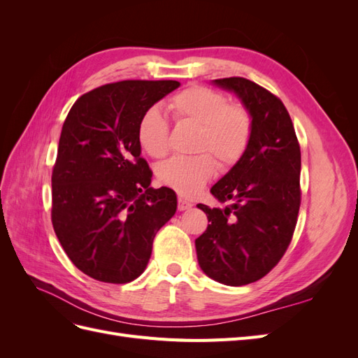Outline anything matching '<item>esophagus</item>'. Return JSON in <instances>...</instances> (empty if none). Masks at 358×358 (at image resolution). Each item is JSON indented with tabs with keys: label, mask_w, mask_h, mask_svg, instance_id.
<instances>
[{
	"label": "esophagus",
	"mask_w": 358,
	"mask_h": 358,
	"mask_svg": "<svg viewBox=\"0 0 358 358\" xmlns=\"http://www.w3.org/2000/svg\"><path fill=\"white\" fill-rule=\"evenodd\" d=\"M191 208H192V203L191 201L179 197V200H178V209L179 210H187V209H191Z\"/></svg>",
	"instance_id": "34e87169"
}]
</instances>
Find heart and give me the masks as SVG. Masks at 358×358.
I'll return each instance as SVG.
<instances>
[{
	"label": "heart",
	"mask_w": 358,
	"mask_h": 358,
	"mask_svg": "<svg viewBox=\"0 0 358 358\" xmlns=\"http://www.w3.org/2000/svg\"><path fill=\"white\" fill-rule=\"evenodd\" d=\"M178 121L199 128L197 152H210L222 167L239 162L251 142L252 117L242 104H229L227 96L206 86H189L169 103ZM137 140L145 152L162 158L170 149L167 117L157 106L149 107L137 125ZM209 154L175 157L157 167L158 180L182 196H196L216 173V161Z\"/></svg>",
	"instance_id": "heart-1"
}]
</instances>
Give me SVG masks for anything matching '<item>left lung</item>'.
<instances>
[{
	"mask_svg": "<svg viewBox=\"0 0 358 358\" xmlns=\"http://www.w3.org/2000/svg\"><path fill=\"white\" fill-rule=\"evenodd\" d=\"M213 85L233 92L252 117L246 152L210 188L225 209L197 204L209 225L199 239V266L216 282L241 287L266 276L285 254L300 209V146L278 96L243 79Z\"/></svg>",
	"mask_w": 358,
	"mask_h": 358,
	"instance_id": "8db88e82",
	"label": "left lung"
}]
</instances>
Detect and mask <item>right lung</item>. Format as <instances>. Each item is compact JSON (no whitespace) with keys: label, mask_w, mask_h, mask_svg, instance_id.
Here are the masks:
<instances>
[{"label":"right lung","mask_w":358,"mask_h":358,"mask_svg":"<svg viewBox=\"0 0 358 358\" xmlns=\"http://www.w3.org/2000/svg\"><path fill=\"white\" fill-rule=\"evenodd\" d=\"M180 86L122 80L73 104L52 173V224L73 264L101 282L127 284L145 272L158 230L178 209L176 192L150 188L140 157L142 115Z\"/></svg>","instance_id":"obj_1"}]
</instances>
